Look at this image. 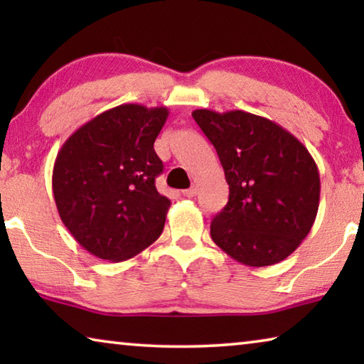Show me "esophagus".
I'll list each match as a JSON object with an SVG mask.
<instances>
[{
  "instance_id": "1",
  "label": "esophagus",
  "mask_w": 364,
  "mask_h": 364,
  "mask_svg": "<svg viewBox=\"0 0 364 364\" xmlns=\"http://www.w3.org/2000/svg\"><path fill=\"white\" fill-rule=\"evenodd\" d=\"M196 194H197V188H196V186L183 191V196H184V197H194Z\"/></svg>"
}]
</instances>
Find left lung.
Here are the masks:
<instances>
[{
  "label": "left lung",
  "instance_id": "1",
  "mask_svg": "<svg viewBox=\"0 0 364 364\" xmlns=\"http://www.w3.org/2000/svg\"><path fill=\"white\" fill-rule=\"evenodd\" d=\"M193 117L220 157L230 199L210 236L247 267H269L299 247L315 223L319 171L306 147L278 123L244 110Z\"/></svg>",
  "mask_w": 364,
  "mask_h": 364
}]
</instances>
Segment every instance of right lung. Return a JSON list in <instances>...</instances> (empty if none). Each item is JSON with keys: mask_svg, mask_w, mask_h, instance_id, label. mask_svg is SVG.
Here are the masks:
<instances>
[{"mask_svg": "<svg viewBox=\"0 0 364 364\" xmlns=\"http://www.w3.org/2000/svg\"><path fill=\"white\" fill-rule=\"evenodd\" d=\"M167 107L122 104L65 141L53 170L59 217L85 250L109 262L139 254L162 234L170 199L159 194L154 151Z\"/></svg>", "mask_w": 364, "mask_h": 364, "instance_id": "right-lung-1", "label": "right lung"}]
</instances>
